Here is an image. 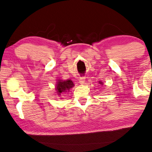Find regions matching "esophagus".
I'll return each instance as SVG.
<instances>
[{
	"mask_svg": "<svg viewBox=\"0 0 152 152\" xmlns=\"http://www.w3.org/2000/svg\"><path fill=\"white\" fill-rule=\"evenodd\" d=\"M80 84H84V82H85V77H80Z\"/></svg>",
	"mask_w": 152,
	"mask_h": 152,
	"instance_id": "obj_1",
	"label": "esophagus"
}]
</instances>
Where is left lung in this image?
Listing matches in <instances>:
<instances>
[{
    "label": "left lung",
    "instance_id": "obj_1",
    "mask_svg": "<svg viewBox=\"0 0 152 152\" xmlns=\"http://www.w3.org/2000/svg\"><path fill=\"white\" fill-rule=\"evenodd\" d=\"M99 83H100V84H102V82H99Z\"/></svg>",
    "mask_w": 152,
    "mask_h": 152
}]
</instances>
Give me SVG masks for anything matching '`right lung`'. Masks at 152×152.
Returning a JSON list of instances; mask_svg holds the SVG:
<instances>
[{
  "mask_svg": "<svg viewBox=\"0 0 152 152\" xmlns=\"http://www.w3.org/2000/svg\"><path fill=\"white\" fill-rule=\"evenodd\" d=\"M73 86L74 83L72 82V80H58L56 84V90L57 95L61 96L62 94L69 92L70 88H72Z\"/></svg>",
  "mask_w": 152,
  "mask_h": 152,
  "instance_id": "obj_1",
  "label": "right lung"
}]
</instances>
